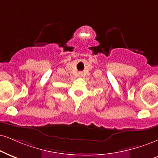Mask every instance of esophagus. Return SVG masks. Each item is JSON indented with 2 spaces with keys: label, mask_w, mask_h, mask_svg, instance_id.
Returning <instances> with one entry per match:
<instances>
[{
  "label": "esophagus",
  "mask_w": 158,
  "mask_h": 158,
  "mask_svg": "<svg viewBox=\"0 0 158 158\" xmlns=\"http://www.w3.org/2000/svg\"><path fill=\"white\" fill-rule=\"evenodd\" d=\"M83 75V73H79V76H82Z\"/></svg>",
  "instance_id": "1"
}]
</instances>
